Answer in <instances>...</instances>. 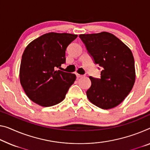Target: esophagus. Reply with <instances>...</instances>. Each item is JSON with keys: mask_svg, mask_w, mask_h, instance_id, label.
<instances>
[{"mask_svg": "<svg viewBox=\"0 0 150 150\" xmlns=\"http://www.w3.org/2000/svg\"><path fill=\"white\" fill-rule=\"evenodd\" d=\"M76 77L77 78H81V77H83L84 76V75H80V74H76Z\"/></svg>", "mask_w": 150, "mask_h": 150, "instance_id": "34e87169", "label": "esophagus"}]
</instances>
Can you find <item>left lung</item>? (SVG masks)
I'll list each match as a JSON object with an SVG mask.
<instances>
[{
  "instance_id": "8db88e82",
  "label": "left lung",
  "mask_w": 150,
  "mask_h": 150,
  "mask_svg": "<svg viewBox=\"0 0 150 150\" xmlns=\"http://www.w3.org/2000/svg\"><path fill=\"white\" fill-rule=\"evenodd\" d=\"M79 38L94 63L101 68L100 78L89 77L91 86L86 91L87 97L101 109L116 107L123 102L134 84L132 52L117 37L107 32L81 34Z\"/></svg>"
}]
</instances>
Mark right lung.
Listing matches in <instances>:
<instances>
[{"instance_id": "1", "label": "right lung", "mask_w": 150, "mask_h": 150, "mask_svg": "<svg viewBox=\"0 0 150 150\" xmlns=\"http://www.w3.org/2000/svg\"><path fill=\"white\" fill-rule=\"evenodd\" d=\"M77 37L66 33H46L25 48L20 66V81L34 103L51 107L65 98L76 75L57 69L66 63V50Z\"/></svg>"}]
</instances>
